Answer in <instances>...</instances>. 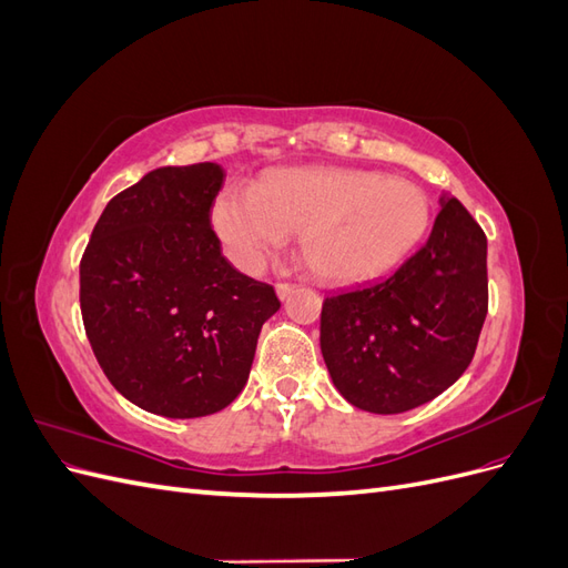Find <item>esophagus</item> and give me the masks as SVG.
Segmentation results:
<instances>
[{
  "instance_id": "34e87169",
  "label": "esophagus",
  "mask_w": 568,
  "mask_h": 568,
  "mask_svg": "<svg viewBox=\"0 0 568 568\" xmlns=\"http://www.w3.org/2000/svg\"><path fill=\"white\" fill-rule=\"evenodd\" d=\"M296 291V284H277V296L280 301H286Z\"/></svg>"
}]
</instances>
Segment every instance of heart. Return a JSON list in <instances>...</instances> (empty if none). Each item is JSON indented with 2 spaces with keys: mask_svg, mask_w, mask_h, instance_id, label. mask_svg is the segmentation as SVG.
I'll use <instances>...</instances> for the list:
<instances>
[{
  "mask_svg": "<svg viewBox=\"0 0 568 568\" xmlns=\"http://www.w3.org/2000/svg\"><path fill=\"white\" fill-rule=\"evenodd\" d=\"M428 199L417 184L359 168H277L251 186L230 184L211 222L230 261L261 270L294 230L317 280L357 284L382 277L415 251L428 227Z\"/></svg>",
  "mask_w": 568,
  "mask_h": 568,
  "instance_id": "obj_1",
  "label": "heart"
}]
</instances>
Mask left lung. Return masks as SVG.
Returning a JSON list of instances; mask_svg holds the SVG:
<instances>
[{"instance_id": "left-lung-1", "label": "left lung", "mask_w": 568, "mask_h": 568, "mask_svg": "<svg viewBox=\"0 0 568 568\" xmlns=\"http://www.w3.org/2000/svg\"><path fill=\"white\" fill-rule=\"evenodd\" d=\"M388 280L326 296L320 348L336 390L374 415L434 400L469 367L488 313V242L450 194Z\"/></svg>"}]
</instances>
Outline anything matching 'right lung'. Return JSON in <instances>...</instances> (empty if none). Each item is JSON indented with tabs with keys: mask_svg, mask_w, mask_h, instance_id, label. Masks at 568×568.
<instances>
[{
	"mask_svg": "<svg viewBox=\"0 0 568 568\" xmlns=\"http://www.w3.org/2000/svg\"><path fill=\"white\" fill-rule=\"evenodd\" d=\"M217 163L163 165L113 196L80 263L97 363L130 403L170 419L225 409L244 390L274 288L234 270L211 227Z\"/></svg>",
	"mask_w": 568,
	"mask_h": 568,
	"instance_id": "obj_1",
	"label": "right lung"
}]
</instances>
